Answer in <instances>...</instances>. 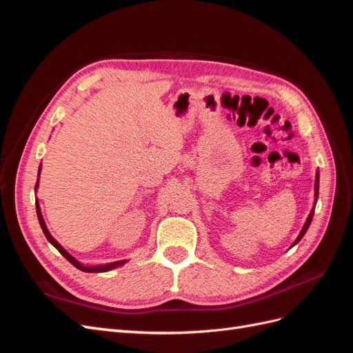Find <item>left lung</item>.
<instances>
[{
	"mask_svg": "<svg viewBox=\"0 0 353 353\" xmlns=\"http://www.w3.org/2000/svg\"><path fill=\"white\" fill-rule=\"evenodd\" d=\"M318 188H319V172H316V178H315V203H316V200H318ZM314 210H315V208L311 210V213H309V216H307V219H306V222H305V225H303V228H302V231H301V234H299L297 236V239L294 240V243L292 244V248L294 244H297L299 241L302 240V237L305 236V232L307 231V228H309V225H311V222H312V218H314Z\"/></svg>",
	"mask_w": 353,
	"mask_h": 353,
	"instance_id": "obj_1",
	"label": "left lung"
}]
</instances>
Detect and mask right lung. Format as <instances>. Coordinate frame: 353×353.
<instances>
[{
    "mask_svg": "<svg viewBox=\"0 0 353 353\" xmlns=\"http://www.w3.org/2000/svg\"><path fill=\"white\" fill-rule=\"evenodd\" d=\"M39 172H41V166H39V169H38V181H37V185H35V191H37L38 184H39ZM35 205H37V215H38V221H39V225H41V228H42V232L46 234L47 240H48L52 245H54V248H56L63 256H65V258L74 266V268H78V270H81V271H83V272H105V271H110V270H113V268H117V266H122L123 263H126V261H117V262L105 263V265H99V266H83L81 262H78L77 259H74L70 253H68L65 249H63L61 245L57 243V240H54V237L51 236L48 228H47V225H46V222H44V218H42V213H41V208H39L38 200L35 201Z\"/></svg>",
    "mask_w": 353,
    "mask_h": 353,
    "instance_id": "obj_1",
    "label": "right lung"
}]
</instances>
